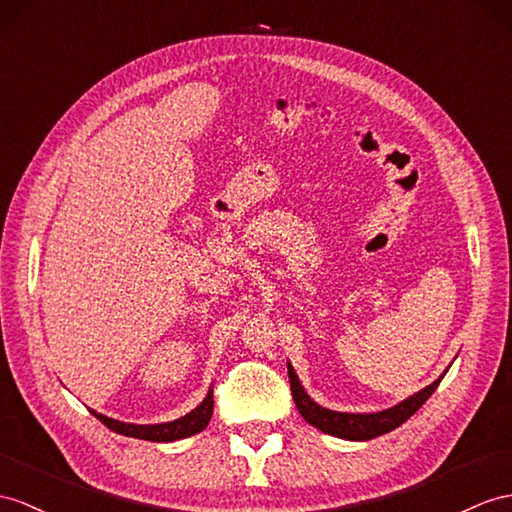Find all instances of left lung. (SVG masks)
Segmentation results:
<instances>
[{
	"mask_svg": "<svg viewBox=\"0 0 512 512\" xmlns=\"http://www.w3.org/2000/svg\"><path fill=\"white\" fill-rule=\"evenodd\" d=\"M289 380H291V393L295 406L299 410L310 426L319 428L321 432L339 436V439H350V441H369L376 439L380 434H386L395 430L397 426H402L406 419L413 417L417 410L426 404L428 397L434 393L436 386L443 380V376L432 382L426 389L415 393L413 397H408L402 404H397L393 408H386L382 413H371V415H354V413H336V410H328L319 404H315L306 391L299 384L293 367L289 365Z\"/></svg>",
	"mask_w": 512,
	"mask_h": 512,
	"instance_id": "left-lung-1",
	"label": "left lung"
}]
</instances>
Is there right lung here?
<instances>
[{"label": "right lung", "instance_id": "obj_1", "mask_svg": "<svg viewBox=\"0 0 512 512\" xmlns=\"http://www.w3.org/2000/svg\"><path fill=\"white\" fill-rule=\"evenodd\" d=\"M213 391H208L206 400L199 404L195 410H191L189 415H184L176 421H169V423H158V426H134V423H123L117 419H110L95 413H91L104 423L106 428H110L112 432L123 434V436H134V439H143V441H156V443H169V441H178V439H186V436H193L197 432H202L210 417H213Z\"/></svg>", "mask_w": 512, "mask_h": 512}]
</instances>
